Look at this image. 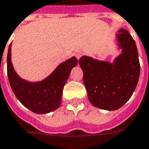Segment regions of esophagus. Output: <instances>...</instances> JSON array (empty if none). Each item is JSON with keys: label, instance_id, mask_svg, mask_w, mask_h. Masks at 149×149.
<instances>
[{"label": "esophagus", "instance_id": "esophagus-1", "mask_svg": "<svg viewBox=\"0 0 149 149\" xmlns=\"http://www.w3.org/2000/svg\"><path fill=\"white\" fill-rule=\"evenodd\" d=\"M82 55H83V52H81V51L77 52L76 53V57H77V59L79 60V59L82 56Z\"/></svg>", "mask_w": 149, "mask_h": 149}]
</instances>
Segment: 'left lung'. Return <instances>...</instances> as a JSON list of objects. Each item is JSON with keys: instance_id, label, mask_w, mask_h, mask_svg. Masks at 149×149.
Masks as SVG:
<instances>
[{"instance_id": "1", "label": "left lung", "mask_w": 149, "mask_h": 149, "mask_svg": "<svg viewBox=\"0 0 149 149\" xmlns=\"http://www.w3.org/2000/svg\"><path fill=\"white\" fill-rule=\"evenodd\" d=\"M117 35L122 53L114 63L82 56L79 64L89 102L94 107L115 111L130 99L139 81L140 65L136 42L127 31Z\"/></svg>"}]
</instances>
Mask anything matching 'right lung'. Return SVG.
Instances as JSON below:
<instances>
[{
  "label": "right lung",
  "mask_w": 149,
  "mask_h": 149,
  "mask_svg": "<svg viewBox=\"0 0 149 149\" xmlns=\"http://www.w3.org/2000/svg\"><path fill=\"white\" fill-rule=\"evenodd\" d=\"M77 64V59L72 57L60 64L44 80L29 82L22 79L13 68L10 44L7 55V74L12 90L21 103L34 113L47 114L60 106L64 86L72 68Z\"/></svg>",
  "instance_id": "obj_1"
}]
</instances>
